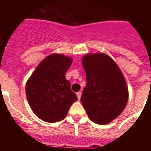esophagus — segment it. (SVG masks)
I'll use <instances>...</instances> for the list:
<instances>
[{"label": "esophagus", "mask_w": 151, "mask_h": 151, "mask_svg": "<svg viewBox=\"0 0 151 151\" xmlns=\"http://www.w3.org/2000/svg\"><path fill=\"white\" fill-rule=\"evenodd\" d=\"M77 96H78V100H80L81 96V92H77Z\"/></svg>", "instance_id": "esophagus-1"}]
</instances>
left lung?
I'll return each instance as SVG.
<instances>
[{
    "instance_id": "8db88e82",
    "label": "left lung",
    "mask_w": 151,
    "mask_h": 151,
    "mask_svg": "<svg viewBox=\"0 0 151 151\" xmlns=\"http://www.w3.org/2000/svg\"><path fill=\"white\" fill-rule=\"evenodd\" d=\"M82 65L87 84L81 101L92 122L106 124L121 114L128 102L126 81L120 69L107 55H85Z\"/></svg>"
}]
</instances>
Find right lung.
Instances as JSON below:
<instances>
[{"mask_svg":"<svg viewBox=\"0 0 151 151\" xmlns=\"http://www.w3.org/2000/svg\"><path fill=\"white\" fill-rule=\"evenodd\" d=\"M72 59L62 54H52L41 62L26 85V95L37 117L46 122L63 120L70 106L78 100L66 79Z\"/></svg>","mask_w":151,"mask_h":151,"instance_id":"obj_1","label":"right lung"}]
</instances>
